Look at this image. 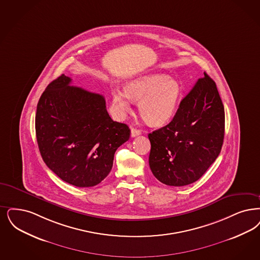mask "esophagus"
Instances as JSON below:
<instances>
[{
  "instance_id": "esophagus-1",
  "label": "esophagus",
  "mask_w": 260,
  "mask_h": 260,
  "mask_svg": "<svg viewBox=\"0 0 260 260\" xmlns=\"http://www.w3.org/2000/svg\"><path fill=\"white\" fill-rule=\"evenodd\" d=\"M141 135V131L140 129H137V128H132V132H131V135L132 137H136L138 135Z\"/></svg>"
}]
</instances>
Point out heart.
<instances>
[{
	"label": "heart",
	"mask_w": 260,
	"mask_h": 260,
	"mask_svg": "<svg viewBox=\"0 0 260 260\" xmlns=\"http://www.w3.org/2000/svg\"><path fill=\"white\" fill-rule=\"evenodd\" d=\"M181 95L176 80L160 73H149L126 82L125 91L113 87L111 99L115 113L124 117L132 111V103H138L141 117L150 125H162L175 113Z\"/></svg>",
	"instance_id": "heart-1"
}]
</instances>
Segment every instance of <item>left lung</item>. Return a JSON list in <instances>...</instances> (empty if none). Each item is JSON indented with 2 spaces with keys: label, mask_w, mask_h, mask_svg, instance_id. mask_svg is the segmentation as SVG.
<instances>
[{
  "label": "left lung",
  "mask_w": 260,
  "mask_h": 260,
  "mask_svg": "<svg viewBox=\"0 0 260 260\" xmlns=\"http://www.w3.org/2000/svg\"><path fill=\"white\" fill-rule=\"evenodd\" d=\"M149 166L167 186H187L202 176L218 157L224 137V108L207 73L181 101L168 125L148 135Z\"/></svg>",
  "instance_id": "8db88e82"
}]
</instances>
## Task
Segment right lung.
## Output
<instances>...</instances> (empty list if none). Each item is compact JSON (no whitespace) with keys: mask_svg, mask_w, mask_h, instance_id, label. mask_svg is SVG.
<instances>
[{"mask_svg":"<svg viewBox=\"0 0 260 260\" xmlns=\"http://www.w3.org/2000/svg\"><path fill=\"white\" fill-rule=\"evenodd\" d=\"M71 82L62 74L42 93L36 113L37 141L43 161L62 181L93 187L111 171L115 152L131 131L110 118L104 95Z\"/></svg>","mask_w":260,"mask_h":260,"instance_id":"add662e5","label":"right lung"}]
</instances>
